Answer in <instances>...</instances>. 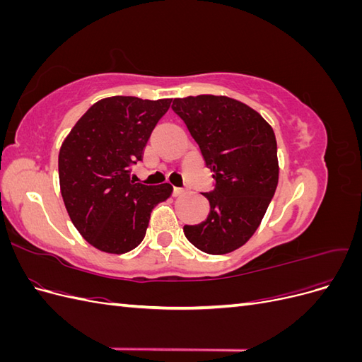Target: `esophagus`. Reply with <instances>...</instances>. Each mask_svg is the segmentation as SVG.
Returning <instances> with one entry per match:
<instances>
[{"label": "esophagus", "mask_w": 362, "mask_h": 362, "mask_svg": "<svg viewBox=\"0 0 362 362\" xmlns=\"http://www.w3.org/2000/svg\"><path fill=\"white\" fill-rule=\"evenodd\" d=\"M185 193V189L181 187H173V196H181Z\"/></svg>", "instance_id": "obj_1"}]
</instances>
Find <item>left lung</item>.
<instances>
[{
  "label": "left lung",
  "mask_w": 362,
  "mask_h": 362,
  "mask_svg": "<svg viewBox=\"0 0 362 362\" xmlns=\"http://www.w3.org/2000/svg\"><path fill=\"white\" fill-rule=\"evenodd\" d=\"M172 110L187 125L214 178V189L202 193L210 202L208 217L185 225L184 234L205 254H228L254 235L275 194V133L254 108L228 96L177 98Z\"/></svg>",
  "instance_id": "1"
}]
</instances>
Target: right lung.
Wrapping results in <instances>:
<instances>
[{"instance_id":"add662e5","label":"right lung","mask_w":362,"mask_h":362,"mask_svg":"<svg viewBox=\"0 0 362 362\" xmlns=\"http://www.w3.org/2000/svg\"><path fill=\"white\" fill-rule=\"evenodd\" d=\"M172 100L112 96L95 103L64 139L59 180L74 226L96 249L125 254L145 238L151 211L172 185L131 180L152 129Z\"/></svg>"}]
</instances>
